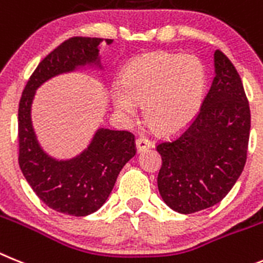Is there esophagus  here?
I'll use <instances>...</instances> for the list:
<instances>
[{
	"label": "esophagus",
	"mask_w": 263,
	"mask_h": 263,
	"mask_svg": "<svg viewBox=\"0 0 263 263\" xmlns=\"http://www.w3.org/2000/svg\"><path fill=\"white\" fill-rule=\"evenodd\" d=\"M152 147V143H151L148 139L145 138H139L136 139V148H138V152H143L145 149H149Z\"/></svg>",
	"instance_id": "obj_1"
}]
</instances>
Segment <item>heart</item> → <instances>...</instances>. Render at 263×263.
<instances>
[{"mask_svg":"<svg viewBox=\"0 0 263 263\" xmlns=\"http://www.w3.org/2000/svg\"><path fill=\"white\" fill-rule=\"evenodd\" d=\"M205 84V68L196 57L148 52L127 65L122 83L112 86V102L125 118H134L136 104H143V116L151 128L157 134H173L196 118Z\"/></svg>","mask_w":263,"mask_h":263,"instance_id":"heart-1","label":"heart"}]
</instances>
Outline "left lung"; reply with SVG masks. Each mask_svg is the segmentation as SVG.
<instances>
[{
  "mask_svg": "<svg viewBox=\"0 0 263 263\" xmlns=\"http://www.w3.org/2000/svg\"><path fill=\"white\" fill-rule=\"evenodd\" d=\"M216 77L196 118L181 134L156 145L157 186L171 209L191 214L218 204L248 157L250 108L242 81L225 54L214 52Z\"/></svg>",
  "mask_w": 263,
  "mask_h": 263,
  "instance_id": "8db88e82",
  "label": "left lung"
}]
</instances>
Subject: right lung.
I'll return each mask as SVG.
<instances>
[{"mask_svg": "<svg viewBox=\"0 0 263 263\" xmlns=\"http://www.w3.org/2000/svg\"><path fill=\"white\" fill-rule=\"evenodd\" d=\"M103 42L112 40L72 36L61 43L34 70L18 107V163L25 179L47 206L70 216H87L106 202L119 172L136 154L135 136L100 128L83 154L58 161L38 145L31 127V102L36 88L50 78L98 62Z\"/></svg>", "mask_w": 263, "mask_h": 263, "instance_id": "obj_1", "label": "right lung"}]
</instances>
